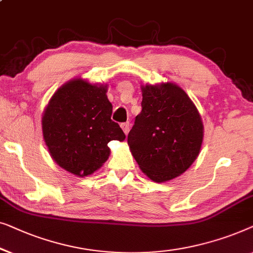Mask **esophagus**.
Returning <instances> with one entry per match:
<instances>
[{
  "label": "esophagus",
  "instance_id": "34e87169",
  "mask_svg": "<svg viewBox=\"0 0 253 253\" xmlns=\"http://www.w3.org/2000/svg\"><path fill=\"white\" fill-rule=\"evenodd\" d=\"M120 126H122V128H123V130H124V133H125V134H127L128 133V131H129V127H130V124L129 123H123L122 124V125H120Z\"/></svg>",
  "mask_w": 253,
  "mask_h": 253
}]
</instances>
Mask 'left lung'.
<instances>
[{"mask_svg":"<svg viewBox=\"0 0 253 253\" xmlns=\"http://www.w3.org/2000/svg\"><path fill=\"white\" fill-rule=\"evenodd\" d=\"M142 97L127 142L142 172L155 182H166L196 161L204 127L193 101L175 84H145Z\"/></svg>","mask_w":253,"mask_h":253,"instance_id":"1","label":"left lung"}]
</instances>
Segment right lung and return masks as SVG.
<instances>
[{"label":"right lung","instance_id":"obj_1","mask_svg":"<svg viewBox=\"0 0 253 253\" xmlns=\"http://www.w3.org/2000/svg\"><path fill=\"white\" fill-rule=\"evenodd\" d=\"M108 86L73 79L52 95L42 116L49 154L60 167L77 176L90 175L108 161L112 140L126 135L112 122Z\"/></svg>","mask_w":253,"mask_h":253}]
</instances>
